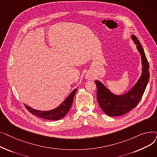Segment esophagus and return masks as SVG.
Returning <instances> with one entry per match:
<instances>
[{"label":"esophagus","mask_w":157,"mask_h":157,"mask_svg":"<svg viewBox=\"0 0 157 157\" xmlns=\"http://www.w3.org/2000/svg\"><path fill=\"white\" fill-rule=\"evenodd\" d=\"M86 78L87 79H93L94 78V74L91 72H88L86 74Z\"/></svg>","instance_id":"esophagus-1"}]
</instances>
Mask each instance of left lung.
<instances>
[{
    "label": "left lung",
    "mask_w": 157,
    "mask_h": 157,
    "mask_svg": "<svg viewBox=\"0 0 157 157\" xmlns=\"http://www.w3.org/2000/svg\"><path fill=\"white\" fill-rule=\"evenodd\" d=\"M132 39L137 45V49L141 54L143 72L137 83L129 91L121 95L112 94L101 82L95 81L97 85V98L102 111L108 116L119 117L135 108L144 94L150 78L149 63L144 49L136 36Z\"/></svg>",
    "instance_id": "obj_1"
}]
</instances>
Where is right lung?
<instances>
[{
  "instance_id": "right-lung-1",
  "label": "right lung",
  "mask_w": 157,
  "mask_h": 157,
  "mask_svg": "<svg viewBox=\"0 0 157 157\" xmlns=\"http://www.w3.org/2000/svg\"><path fill=\"white\" fill-rule=\"evenodd\" d=\"M77 92V89H74L70 94L69 97L56 108L50 111H39L31 108L25 104L27 109L32 114L39 118L49 120H59L63 118L69 111L73 102L74 97Z\"/></svg>"
}]
</instances>
